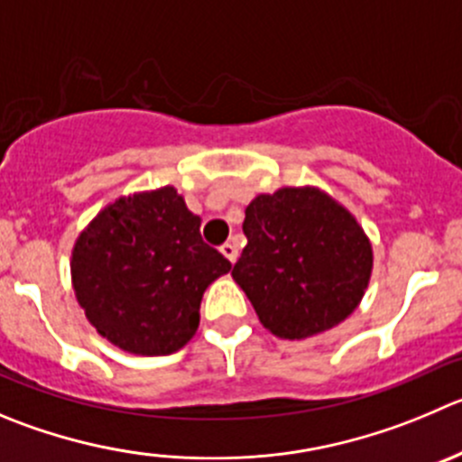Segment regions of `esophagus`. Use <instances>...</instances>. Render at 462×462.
<instances>
[{
  "mask_svg": "<svg viewBox=\"0 0 462 462\" xmlns=\"http://www.w3.org/2000/svg\"><path fill=\"white\" fill-rule=\"evenodd\" d=\"M219 252H222V256L226 258L231 265H234L236 258H238V247H236V243H224L222 247H219Z\"/></svg>",
  "mask_w": 462,
  "mask_h": 462,
  "instance_id": "34e87169",
  "label": "esophagus"
}]
</instances>
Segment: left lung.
<instances>
[{"label": "left lung", "instance_id": "1", "mask_svg": "<svg viewBox=\"0 0 462 462\" xmlns=\"http://www.w3.org/2000/svg\"><path fill=\"white\" fill-rule=\"evenodd\" d=\"M243 231L249 243L231 276L276 337H313L358 309L374 252L358 219L322 188L256 195Z\"/></svg>", "mask_w": 462, "mask_h": 462}]
</instances>
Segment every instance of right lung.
Listing matches in <instances>:
<instances>
[{"label": "right lung", "mask_w": 462, "mask_h": 462, "mask_svg": "<svg viewBox=\"0 0 462 462\" xmlns=\"http://www.w3.org/2000/svg\"><path fill=\"white\" fill-rule=\"evenodd\" d=\"M174 186L117 197L72 247V288L97 333L135 356H168L199 327L206 288L231 263L201 240Z\"/></svg>", "instance_id": "right-lung-1"}]
</instances>
